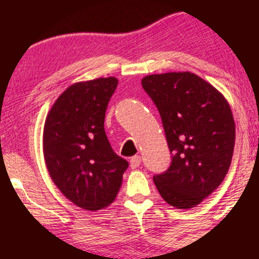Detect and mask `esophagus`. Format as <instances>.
<instances>
[{"label": "esophagus", "instance_id": "obj_1", "mask_svg": "<svg viewBox=\"0 0 259 259\" xmlns=\"http://www.w3.org/2000/svg\"><path fill=\"white\" fill-rule=\"evenodd\" d=\"M140 163H141V157L134 156L130 159V167H132V169H136L140 165Z\"/></svg>", "mask_w": 259, "mask_h": 259}]
</instances>
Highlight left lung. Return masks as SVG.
Returning <instances> with one entry per match:
<instances>
[{
    "instance_id": "8db88e82",
    "label": "left lung",
    "mask_w": 259,
    "mask_h": 259,
    "mask_svg": "<svg viewBox=\"0 0 259 259\" xmlns=\"http://www.w3.org/2000/svg\"><path fill=\"white\" fill-rule=\"evenodd\" d=\"M141 84L158 108L171 153L170 167L154 175V185L170 206L196 207L221 185L230 167V106L214 86L190 72L151 74Z\"/></svg>"
}]
</instances>
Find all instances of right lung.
I'll use <instances>...</instances> for the list:
<instances>
[{
	"mask_svg": "<svg viewBox=\"0 0 259 259\" xmlns=\"http://www.w3.org/2000/svg\"><path fill=\"white\" fill-rule=\"evenodd\" d=\"M114 76L70 85L56 100L44 126V157L55 185L86 210L109 206L129 163L117 156L105 132Z\"/></svg>",
	"mask_w": 259,
	"mask_h": 259,
	"instance_id": "add662e5",
	"label": "right lung"
}]
</instances>
